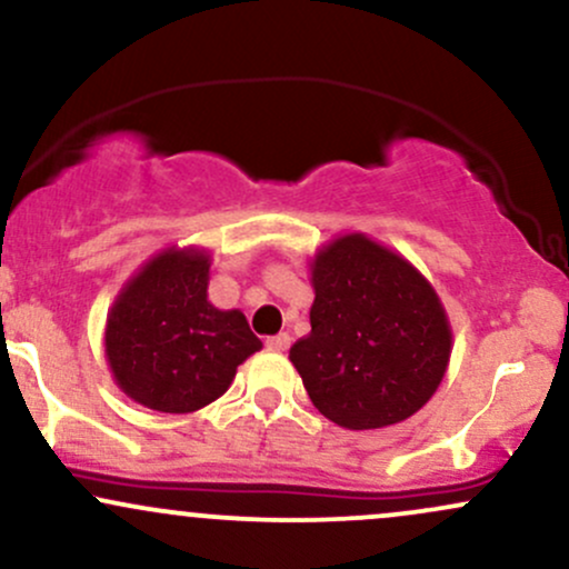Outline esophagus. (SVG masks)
Here are the masks:
<instances>
[{"instance_id":"obj_1","label":"esophagus","mask_w":569,"mask_h":569,"mask_svg":"<svg viewBox=\"0 0 569 569\" xmlns=\"http://www.w3.org/2000/svg\"><path fill=\"white\" fill-rule=\"evenodd\" d=\"M289 346H291V335L289 332L267 337V348H270V351H286Z\"/></svg>"}]
</instances>
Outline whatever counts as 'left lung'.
<instances>
[{"label":"left lung","instance_id":"1","mask_svg":"<svg viewBox=\"0 0 569 569\" xmlns=\"http://www.w3.org/2000/svg\"><path fill=\"white\" fill-rule=\"evenodd\" d=\"M310 335L289 359L318 413L342 429H383L432 399L451 359L435 286L372 237L329 240L310 259Z\"/></svg>","mask_w":569,"mask_h":569}]
</instances>
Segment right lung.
<instances>
[{
  "label": "right lung",
  "mask_w": 569,
  "mask_h": 569,
  "mask_svg": "<svg viewBox=\"0 0 569 569\" xmlns=\"http://www.w3.org/2000/svg\"><path fill=\"white\" fill-rule=\"evenodd\" d=\"M210 253L164 248L118 291L104 327V356L118 389L159 413H193L232 386L261 348L240 310L208 299Z\"/></svg>",
  "instance_id": "obj_1"
}]
</instances>
